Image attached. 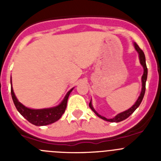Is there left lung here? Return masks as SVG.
<instances>
[{
	"mask_svg": "<svg viewBox=\"0 0 161 161\" xmlns=\"http://www.w3.org/2000/svg\"><path fill=\"white\" fill-rule=\"evenodd\" d=\"M135 47H136V50L137 51L138 53H139V60H140V64H141L142 66L143 67V76H142L141 93H140L139 98H138V100L136 101V102L135 103V105H134L133 106H131L130 109H127V110H126V111L122 112V113L116 115L114 118H113V119H107L106 118L103 117V116H102V115H100L99 114L97 113V112L95 111V109H93V106H92V103H91V101H90V102H89V107H90V109H92V110H93V111L97 115L98 117L101 118V119H103V120L108 121V122H111V123H119V122H121V121L125 120V119H127V118H128L129 116H130V115L131 114L133 113V112L135 111V110H136L138 107H139V105H140V103H141L142 100H143V96H144V93H145V89H146V80H147V65H146V59H145V55H144V53H143V52L142 51L141 49H140V47H139L138 46L136 43H135Z\"/></svg>",
	"mask_w": 161,
	"mask_h": 161,
	"instance_id": "8db88e82",
	"label": "left lung"
}]
</instances>
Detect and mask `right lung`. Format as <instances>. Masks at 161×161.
Listing matches in <instances>:
<instances>
[{"label": "right lung", "instance_id": "right-lung-1", "mask_svg": "<svg viewBox=\"0 0 161 161\" xmlns=\"http://www.w3.org/2000/svg\"><path fill=\"white\" fill-rule=\"evenodd\" d=\"M12 85V81H11ZM72 89L68 92L65 96L63 102L59 104V106L53 108H48V109H33L25 107L21 102H18L16 96L14 94L13 88L11 87V95H12L13 101L16 106L18 111L25 118L27 121L35 126H45V125L52 124L57 120H59L61 116L64 113L67 107V102L68 98Z\"/></svg>", "mask_w": 161, "mask_h": 161}]
</instances>
